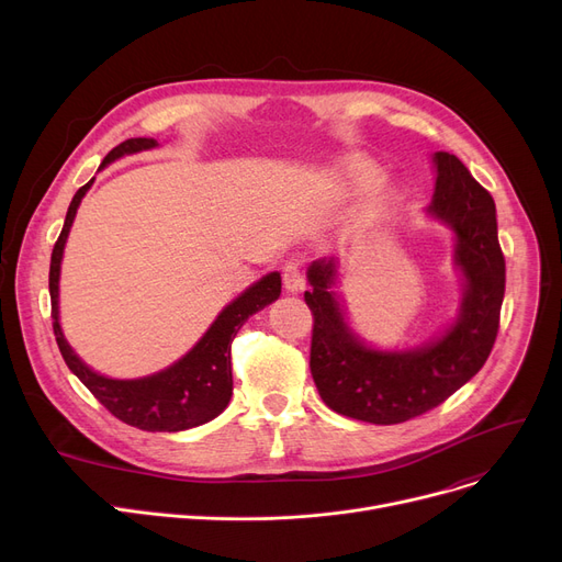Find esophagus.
<instances>
[{
	"mask_svg": "<svg viewBox=\"0 0 562 562\" xmlns=\"http://www.w3.org/2000/svg\"><path fill=\"white\" fill-rule=\"evenodd\" d=\"M282 282H284V289H286V291L299 293V291L305 286V278H303L301 263L289 261V263L284 266V271H282Z\"/></svg>",
	"mask_w": 562,
	"mask_h": 562,
	"instance_id": "obj_1",
	"label": "esophagus"
}]
</instances>
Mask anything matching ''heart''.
Instances as JSON below:
<instances>
[{
  "instance_id": "b5f03b06",
  "label": "heart",
  "mask_w": 562,
  "mask_h": 562,
  "mask_svg": "<svg viewBox=\"0 0 562 562\" xmlns=\"http://www.w3.org/2000/svg\"><path fill=\"white\" fill-rule=\"evenodd\" d=\"M373 166L362 161V159H352V161H346L344 170H341V187L348 189V191H356V189H362L367 187L371 180H373ZM387 200V191L375 187L373 191H369L367 200H364V214H373L378 212L382 204H385Z\"/></svg>"
}]
</instances>
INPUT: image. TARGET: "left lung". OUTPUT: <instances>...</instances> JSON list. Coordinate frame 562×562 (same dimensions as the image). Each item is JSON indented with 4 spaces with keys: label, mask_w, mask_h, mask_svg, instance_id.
Instances as JSON below:
<instances>
[{
    "label": "left lung",
    "mask_w": 562,
    "mask_h": 562,
    "mask_svg": "<svg viewBox=\"0 0 562 562\" xmlns=\"http://www.w3.org/2000/svg\"><path fill=\"white\" fill-rule=\"evenodd\" d=\"M432 168L426 214L453 232V266L462 282L458 314L437 337L412 348L371 346L352 330L335 291L339 261L316 259L307 269L310 369L323 403L337 415L378 426L419 417L474 378L494 346L506 291L494 200L456 155L435 153Z\"/></svg>",
    "instance_id": "left-lung-1"
}]
</instances>
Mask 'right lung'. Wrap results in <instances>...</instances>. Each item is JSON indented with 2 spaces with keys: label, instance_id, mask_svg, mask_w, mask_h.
<instances>
[{
  "label": "right lung",
  "instance_id": "add662e5",
  "mask_svg": "<svg viewBox=\"0 0 562 562\" xmlns=\"http://www.w3.org/2000/svg\"><path fill=\"white\" fill-rule=\"evenodd\" d=\"M159 147L155 138H130L104 157L100 170L109 164L123 159L127 155H136L143 150ZM95 177L83 184L66 214V223L58 241L52 250L49 263V296H52V326L56 335L58 350L68 364V369L83 382L113 417L121 422L150 430V432H180L206 422L216 419L227 407L232 396V362L229 346L236 333L241 330L244 323L280 299L282 278L278 271L266 273L261 280L250 284L244 293H239L229 305L221 310L216 321L206 333L198 339V344L187 352L184 358L172 362L170 367L143 375V378H109L88 367L72 346L68 344L61 321H58V280H61V261L70 227L75 223L81 198L93 187Z\"/></svg>",
  "mask_w": 562,
  "mask_h": 562
}]
</instances>
